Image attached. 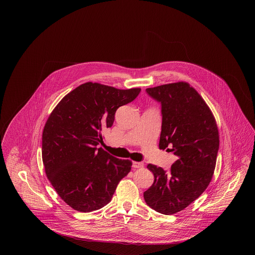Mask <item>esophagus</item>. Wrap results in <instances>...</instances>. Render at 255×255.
<instances>
[{"label": "esophagus", "instance_id": "obj_1", "mask_svg": "<svg viewBox=\"0 0 255 255\" xmlns=\"http://www.w3.org/2000/svg\"><path fill=\"white\" fill-rule=\"evenodd\" d=\"M143 165L144 164L142 162H137V161H133V168H142Z\"/></svg>", "mask_w": 255, "mask_h": 255}]
</instances>
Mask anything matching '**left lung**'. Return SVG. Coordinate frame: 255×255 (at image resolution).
Masks as SVG:
<instances>
[{"label": "left lung", "mask_w": 255, "mask_h": 255, "mask_svg": "<svg viewBox=\"0 0 255 255\" xmlns=\"http://www.w3.org/2000/svg\"><path fill=\"white\" fill-rule=\"evenodd\" d=\"M161 107L159 149L178 158L169 171L148 164L154 183L143 193L147 206L161 214L179 212L208 186L219 150L218 128L204 99L185 82L146 89Z\"/></svg>", "instance_id": "left-lung-1"}]
</instances>
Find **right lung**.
<instances>
[{
  "instance_id": "obj_1",
  "label": "right lung",
  "mask_w": 255,
  "mask_h": 255,
  "mask_svg": "<svg viewBox=\"0 0 255 255\" xmlns=\"http://www.w3.org/2000/svg\"><path fill=\"white\" fill-rule=\"evenodd\" d=\"M140 89L119 90L88 82L64 97L50 114L42 135L47 177L61 199L73 209L91 212L111 202L122 178L131 170L97 146L112 127L121 106L132 102Z\"/></svg>"
}]
</instances>
